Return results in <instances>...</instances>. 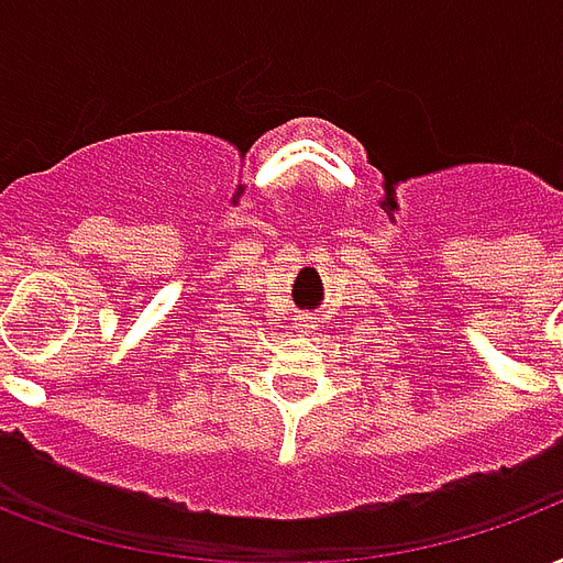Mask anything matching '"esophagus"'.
Masks as SVG:
<instances>
[{
    "mask_svg": "<svg viewBox=\"0 0 563 563\" xmlns=\"http://www.w3.org/2000/svg\"><path fill=\"white\" fill-rule=\"evenodd\" d=\"M303 328H307V324H303Z\"/></svg>",
    "mask_w": 563,
    "mask_h": 563,
    "instance_id": "1",
    "label": "esophagus"
}]
</instances>
